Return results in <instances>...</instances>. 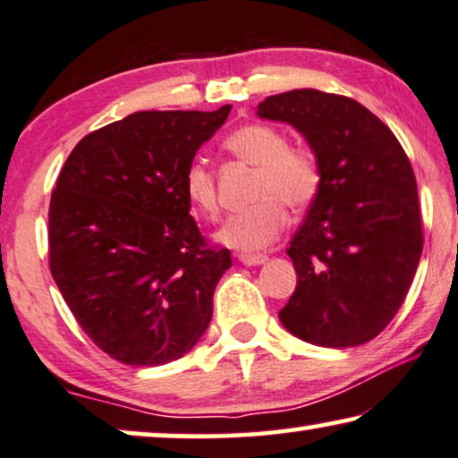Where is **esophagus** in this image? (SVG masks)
Masks as SVG:
<instances>
[{"instance_id":"34e87169","label":"esophagus","mask_w":458,"mask_h":458,"mask_svg":"<svg viewBox=\"0 0 458 458\" xmlns=\"http://www.w3.org/2000/svg\"><path fill=\"white\" fill-rule=\"evenodd\" d=\"M239 261L242 266H261V264H266V261H267V255H247V253H242V255H239Z\"/></svg>"}]
</instances>
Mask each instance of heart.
<instances>
[{
    "instance_id": "1",
    "label": "heart",
    "mask_w": 458,
    "mask_h": 458,
    "mask_svg": "<svg viewBox=\"0 0 458 458\" xmlns=\"http://www.w3.org/2000/svg\"><path fill=\"white\" fill-rule=\"evenodd\" d=\"M234 158L255 167L251 209L234 213L216 233V241L236 251L270 247L286 225L284 207L300 211L318 197L322 167L310 146H289V136L270 123H247L224 140ZM184 194L199 216H217L216 175L203 161L184 172Z\"/></svg>"
}]
</instances>
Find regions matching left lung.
<instances>
[{
	"instance_id": "obj_1",
	"label": "left lung",
	"mask_w": 458,
	"mask_h": 458,
	"mask_svg": "<svg viewBox=\"0 0 458 458\" xmlns=\"http://www.w3.org/2000/svg\"><path fill=\"white\" fill-rule=\"evenodd\" d=\"M258 117L295 127L322 167L318 197L286 249L297 286L278 318L312 345L367 344L400 310L423 251L411 161L352 98L293 89L259 102Z\"/></svg>"
}]
</instances>
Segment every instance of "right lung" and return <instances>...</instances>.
Returning a JSON list of instances; mask_svg holds the SVG:
<instances>
[{
  "label": "right lung",
  "instance_id": "add662e5",
  "mask_svg": "<svg viewBox=\"0 0 458 458\" xmlns=\"http://www.w3.org/2000/svg\"><path fill=\"white\" fill-rule=\"evenodd\" d=\"M142 111L85 136L50 203V270L79 327L114 360L158 367L197 345L233 266L191 216L184 172L230 114Z\"/></svg>",
  "mask_w": 458,
  "mask_h": 458
}]
</instances>
